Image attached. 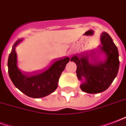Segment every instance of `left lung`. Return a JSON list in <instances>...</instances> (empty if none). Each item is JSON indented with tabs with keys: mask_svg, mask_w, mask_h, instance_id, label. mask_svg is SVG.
I'll return each instance as SVG.
<instances>
[{
	"mask_svg": "<svg viewBox=\"0 0 126 126\" xmlns=\"http://www.w3.org/2000/svg\"><path fill=\"white\" fill-rule=\"evenodd\" d=\"M101 42L102 46H99V48L106 56L103 61L92 59V56L88 55H74L71 58V61L75 62L77 66L78 78L83 80L80 88L86 93L105 91L118 74L120 61L117 47L106 32L101 35Z\"/></svg>",
	"mask_w": 126,
	"mask_h": 126,
	"instance_id": "left-lung-1",
	"label": "left lung"
}]
</instances>
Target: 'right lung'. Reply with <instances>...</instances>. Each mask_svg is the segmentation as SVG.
<instances>
[{
  "mask_svg": "<svg viewBox=\"0 0 126 126\" xmlns=\"http://www.w3.org/2000/svg\"><path fill=\"white\" fill-rule=\"evenodd\" d=\"M21 40H17L8 56V74L15 86L29 97L42 98L49 95L57 88L58 82L66 65L70 61L68 57L56 60L45 70L29 74L23 72L18 66L15 47Z\"/></svg>",
  "mask_w": 126,
  "mask_h": 126,
  "instance_id": "right-lung-1",
  "label": "right lung"
}]
</instances>
